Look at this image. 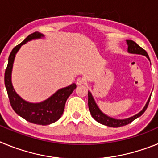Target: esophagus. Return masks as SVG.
<instances>
[{
  "mask_svg": "<svg viewBox=\"0 0 158 158\" xmlns=\"http://www.w3.org/2000/svg\"><path fill=\"white\" fill-rule=\"evenodd\" d=\"M85 78L83 77H79L77 79V85H84V84H85Z\"/></svg>",
  "mask_w": 158,
  "mask_h": 158,
  "instance_id": "34e87169",
  "label": "esophagus"
}]
</instances>
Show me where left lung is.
Returning a JSON list of instances; mask_svg holds the SVG:
<instances>
[{
    "label": "left lung",
    "mask_w": 158,
    "mask_h": 158,
    "mask_svg": "<svg viewBox=\"0 0 158 158\" xmlns=\"http://www.w3.org/2000/svg\"><path fill=\"white\" fill-rule=\"evenodd\" d=\"M127 43L128 44V52L132 53V54H142V55H145V56H146L149 58V55H148L147 52L145 51L144 49L142 48L140 46L138 45L135 42L132 41V40H127ZM88 96H89L88 104H89V111H90V113H91L93 118H94L95 120L100 123L104 124V125L107 127H119L125 126V125H127V124L131 123V122H133L135 119L139 118V116H141L146 111V108H147L148 105H149V103H150V97H151L150 96L149 100L146 103V106L144 107V108L139 114H137V115H134V116L131 117V118H126V119H115V118L107 116L106 115H104V113H102L100 111V110L99 109V107H97L94 100H93L91 93L89 91L88 92Z\"/></svg>",
    "instance_id": "obj_1"
}]
</instances>
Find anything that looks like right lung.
<instances>
[{"mask_svg": "<svg viewBox=\"0 0 158 158\" xmlns=\"http://www.w3.org/2000/svg\"><path fill=\"white\" fill-rule=\"evenodd\" d=\"M43 36L40 32H34L29 35L22 43L12 49L8 57V62L5 73V85L6 87L9 102L14 111L28 122L39 125H49L58 120L65 108L67 99L73 91L76 89V84L73 83L70 85L58 91L51 96L49 99L40 104H31L22 100L16 93L11 82V73L15 55L23 44L33 39H38Z\"/></svg>", "mask_w": 158, "mask_h": 158, "instance_id": "1", "label": "right lung"}]
</instances>
